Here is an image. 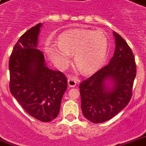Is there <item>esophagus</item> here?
Instances as JSON below:
<instances>
[{
  "label": "esophagus",
  "instance_id": "34e87169",
  "mask_svg": "<svg viewBox=\"0 0 146 146\" xmlns=\"http://www.w3.org/2000/svg\"><path fill=\"white\" fill-rule=\"evenodd\" d=\"M68 83L69 87H74L77 85V78H69L68 80Z\"/></svg>",
  "mask_w": 146,
  "mask_h": 146
}]
</instances>
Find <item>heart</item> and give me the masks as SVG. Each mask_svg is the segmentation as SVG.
Segmentation results:
<instances>
[{
	"label": "heart",
	"mask_w": 146,
	"mask_h": 146,
	"mask_svg": "<svg viewBox=\"0 0 146 146\" xmlns=\"http://www.w3.org/2000/svg\"><path fill=\"white\" fill-rule=\"evenodd\" d=\"M108 40L101 31L72 29L60 35L57 44L47 43L46 52L53 62L60 68L68 64L70 54L74 53V64L83 74L100 68L107 59Z\"/></svg>",
	"instance_id": "b5f03b06"
}]
</instances>
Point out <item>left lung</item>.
Listing matches in <instances>:
<instances>
[{"mask_svg":"<svg viewBox=\"0 0 146 146\" xmlns=\"http://www.w3.org/2000/svg\"><path fill=\"white\" fill-rule=\"evenodd\" d=\"M113 33L115 51L109 64L79 85L82 113L96 124L111 119L127 106L132 96L136 76L131 49L119 34Z\"/></svg>","mask_w":146,"mask_h":146,"instance_id":"8db88e82","label":"left lung"}]
</instances>
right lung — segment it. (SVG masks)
Masks as SVG:
<instances>
[{"label": "right lung", "instance_id": "obj_1", "mask_svg": "<svg viewBox=\"0 0 146 146\" xmlns=\"http://www.w3.org/2000/svg\"><path fill=\"white\" fill-rule=\"evenodd\" d=\"M41 23L26 31L9 60L10 92L29 114L42 122L57 117L68 86L65 75L48 68L37 42Z\"/></svg>", "mask_w": 146, "mask_h": 146}]
</instances>
